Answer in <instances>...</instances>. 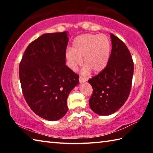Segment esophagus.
Masks as SVG:
<instances>
[{
    "instance_id": "1",
    "label": "esophagus",
    "mask_w": 153,
    "mask_h": 153,
    "mask_svg": "<svg viewBox=\"0 0 153 153\" xmlns=\"http://www.w3.org/2000/svg\"><path fill=\"white\" fill-rule=\"evenodd\" d=\"M79 80L80 82H85L87 81V78H86V77H82V76H79Z\"/></svg>"
}]
</instances>
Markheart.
<instances>
[{"label":"heart","mask_w":153,"mask_h":153,"mask_svg":"<svg viewBox=\"0 0 153 153\" xmlns=\"http://www.w3.org/2000/svg\"><path fill=\"white\" fill-rule=\"evenodd\" d=\"M111 44L105 35H93L90 33L77 36L72 42L71 49H67L65 56L69 67L76 70L82 63L85 67L83 73L90 70L98 74L104 70L109 60Z\"/></svg>","instance_id":"1"}]
</instances>
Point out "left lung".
<instances>
[{
    "label": "left lung",
    "instance_id": "1",
    "mask_svg": "<svg viewBox=\"0 0 153 153\" xmlns=\"http://www.w3.org/2000/svg\"><path fill=\"white\" fill-rule=\"evenodd\" d=\"M112 49L104 70L88 79L93 92L89 100L91 109L99 115H108L120 109L131 88L134 62L122 40L111 33Z\"/></svg>",
    "mask_w": 153,
    "mask_h": 153
}]
</instances>
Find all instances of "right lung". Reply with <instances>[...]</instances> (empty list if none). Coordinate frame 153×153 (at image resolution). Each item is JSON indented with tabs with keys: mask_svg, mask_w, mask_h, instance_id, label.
Listing matches in <instances>:
<instances>
[{
	"mask_svg": "<svg viewBox=\"0 0 153 153\" xmlns=\"http://www.w3.org/2000/svg\"><path fill=\"white\" fill-rule=\"evenodd\" d=\"M67 33H45L25 49L19 67L22 93L36 115L56 121L65 115L67 99L79 76L65 65Z\"/></svg>",
	"mask_w": 153,
	"mask_h": 153,
	"instance_id": "right-lung-1",
	"label": "right lung"
}]
</instances>
